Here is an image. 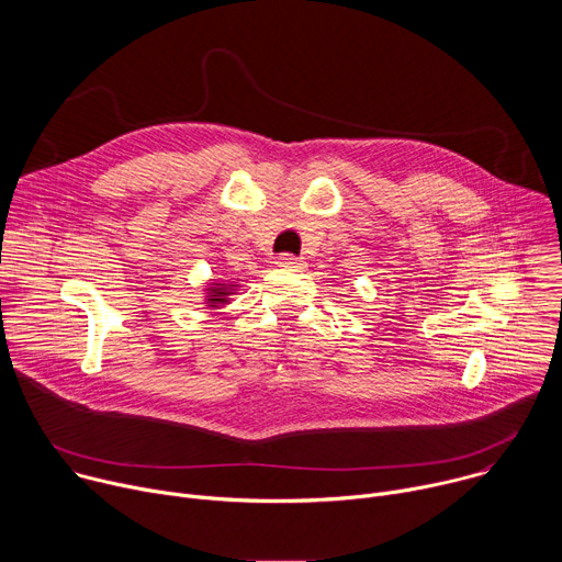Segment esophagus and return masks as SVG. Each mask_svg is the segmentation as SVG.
Returning a JSON list of instances; mask_svg holds the SVG:
<instances>
[{"label": "esophagus", "instance_id": "1", "mask_svg": "<svg viewBox=\"0 0 562 562\" xmlns=\"http://www.w3.org/2000/svg\"><path fill=\"white\" fill-rule=\"evenodd\" d=\"M278 267H286V269H293V267H302V262H300L295 256H289V254H284V256H280V258H278Z\"/></svg>", "mask_w": 562, "mask_h": 562}]
</instances>
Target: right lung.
I'll list each match as a JSON object with an SVG mask.
<instances>
[{
  "mask_svg": "<svg viewBox=\"0 0 562 562\" xmlns=\"http://www.w3.org/2000/svg\"><path fill=\"white\" fill-rule=\"evenodd\" d=\"M235 289V284H211L206 291H209V295H206V304L209 306H220V304H226L228 302V295H231V291Z\"/></svg>",
  "mask_w": 562,
  "mask_h": 562,
  "instance_id": "1",
  "label": "right lung"
}]
</instances>
